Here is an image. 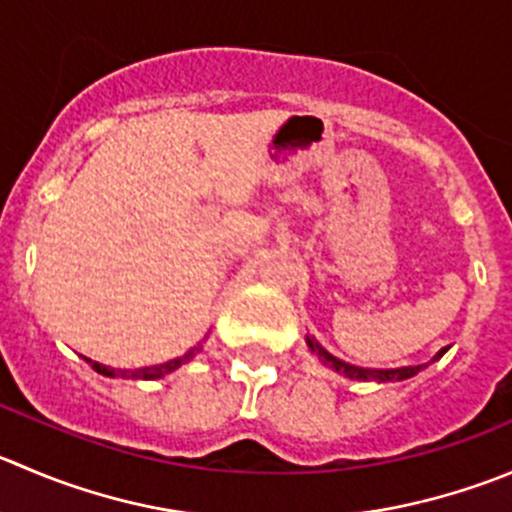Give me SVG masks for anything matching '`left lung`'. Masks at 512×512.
Returning a JSON list of instances; mask_svg holds the SVG:
<instances>
[{
	"mask_svg": "<svg viewBox=\"0 0 512 512\" xmlns=\"http://www.w3.org/2000/svg\"><path fill=\"white\" fill-rule=\"evenodd\" d=\"M307 345H310V350L315 352V355L320 357L325 365H330L332 370L342 372L345 377H352V380L388 382V380H405V377H413L415 372H420V365L395 367V370H372V367H357V365H350V362H342V360H337V357H332L325 347H320L315 340H310V337H307ZM445 350H448V347H445ZM445 350H440L438 355H435V360H438V357H443Z\"/></svg>",
	"mask_w": 512,
	"mask_h": 512,
	"instance_id": "8db88e82",
	"label": "left lung"
}]
</instances>
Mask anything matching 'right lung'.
Returning <instances> with one entry per match:
<instances>
[{
    "label": "right lung",
    "mask_w": 512,
    "mask_h": 512,
    "mask_svg": "<svg viewBox=\"0 0 512 512\" xmlns=\"http://www.w3.org/2000/svg\"><path fill=\"white\" fill-rule=\"evenodd\" d=\"M197 352H200V347H195V350L185 352V355L175 357V360H170V362H162V365H155V367H142V370H112V367L99 365V362H94V360H87V362L92 365V370L99 372V375H107V377L119 375V377H140V380H157V377L167 375V372H172V370H177L180 365H185V362L192 360Z\"/></svg>",
    "instance_id": "add662e5"
}]
</instances>
